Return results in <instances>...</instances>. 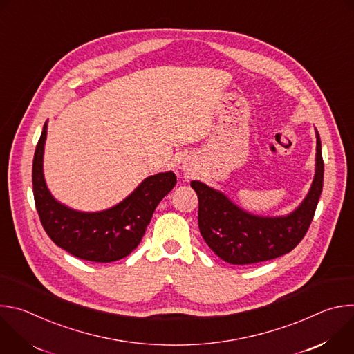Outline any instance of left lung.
<instances>
[{
  "instance_id": "left-lung-1",
  "label": "left lung",
  "mask_w": 354,
  "mask_h": 354,
  "mask_svg": "<svg viewBox=\"0 0 354 354\" xmlns=\"http://www.w3.org/2000/svg\"><path fill=\"white\" fill-rule=\"evenodd\" d=\"M317 136L315 176L301 205L287 216L250 214L221 192L192 180L198 198L200 234L214 254L231 265H250L288 254L304 238L314 218L324 185V160L319 133Z\"/></svg>"
}]
</instances>
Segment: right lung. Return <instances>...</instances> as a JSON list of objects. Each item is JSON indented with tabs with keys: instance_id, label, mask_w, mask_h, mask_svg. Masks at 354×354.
Returning a JSON list of instances; mask_svg holds the SVG:
<instances>
[{
	"instance_id": "right-lung-1",
	"label": "right lung",
	"mask_w": 354,
	"mask_h": 354,
	"mask_svg": "<svg viewBox=\"0 0 354 354\" xmlns=\"http://www.w3.org/2000/svg\"><path fill=\"white\" fill-rule=\"evenodd\" d=\"M47 123L36 145L32 185L40 223L57 246L75 258L109 263L126 258L138 246L160 201L176 185L174 172L145 178L119 205L96 213L73 210L57 201L43 175Z\"/></svg>"
}]
</instances>
